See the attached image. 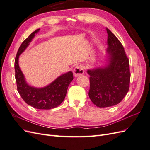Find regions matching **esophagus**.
I'll list each match as a JSON object with an SVG mask.
<instances>
[{"instance_id":"34e87169","label":"esophagus","mask_w":150,"mask_h":150,"mask_svg":"<svg viewBox=\"0 0 150 150\" xmlns=\"http://www.w3.org/2000/svg\"><path fill=\"white\" fill-rule=\"evenodd\" d=\"M84 72V69L82 66H76L73 71V74L74 77H78L81 75H83Z\"/></svg>"}]
</instances>
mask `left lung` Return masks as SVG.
Segmentation results:
<instances>
[{
    "label": "left lung",
    "instance_id": "1",
    "mask_svg": "<svg viewBox=\"0 0 150 150\" xmlns=\"http://www.w3.org/2000/svg\"><path fill=\"white\" fill-rule=\"evenodd\" d=\"M108 33V59L104 66L87 71L90 76L89 96L99 108H106L120 103L129 88V59L122 45L110 30Z\"/></svg>",
    "mask_w": 150,
    "mask_h": 150
}]
</instances>
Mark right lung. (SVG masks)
I'll return each mask as SVG.
<instances>
[{"mask_svg": "<svg viewBox=\"0 0 150 150\" xmlns=\"http://www.w3.org/2000/svg\"><path fill=\"white\" fill-rule=\"evenodd\" d=\"M39 30L40 29H37L31 33L19 48L15 59V78L18 92L27 104L39 110H50L59 106L64 101L68 86L73 80V74L71 71L67 72L44 88H35L26 82L19 66V56L28 47L35 37V34L38 33Z\"/></svg>", "mask_w": 150, "mask_h": 150, "instance_id": "1", "label": "right lung"}]
</instances>
